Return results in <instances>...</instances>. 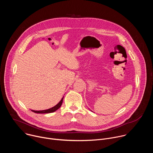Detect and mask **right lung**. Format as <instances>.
<instances>
[{"label": "right lung", "instance_id": "obj_1", "mask_svg": "<svg viewBox=\"0 0 153 153\" xmlns=\"http://www.w3.org/2000/svg\"><path fill=\"white\" fill-rule=\"evenodd\" d=\"M63 97L62 98V99L60 100V101L54 106L48 109V110H40V111H35V110H31L33 112L36 113H40V114H43V113H53L54 111H56V110H57L61 106L62 104V102H63Z\"/></svg>", "mask_w": 153, "mask_h": 153}]
</instances>
